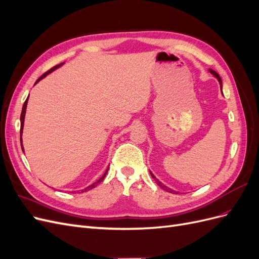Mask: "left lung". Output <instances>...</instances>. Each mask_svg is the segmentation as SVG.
<instances>
[{
  "mask_svg": "<svg viewBox=\"0 0 259 259\" xmlns=\"http://www.w3.org/2000/svg\"><path fill=\"white\" fill-rule=\"evenodd\" d=\"M209 72H210L211 74H213V75H215V76L217 77V80L219 81V84H221V88H223V84H222V79H221V76H219V74H218L217 72H215V71H214V70H210V69H209ZM150 174H151L152 178H154V179H155V183H156V184H158V185H159V186H160V187L162 188V189H164V190H166L167 192H170V193H176V192H175L174 190H171V189H169V188H167L166 186H164V185H163V184H162L161 182H159V180H158V179H156V178L154 177V175H153V174L151 173V171H150Z\"/></svg>",
  "mask_w": 259,
  "mask_h": 259,
  "instance_id": "1",
  "label": "left lung"
}]
</instances>
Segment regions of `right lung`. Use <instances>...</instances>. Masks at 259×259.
<instances>
[{
    "instance_id": "add662e5",
    "label": "right lung",
    "mask_w": 259,
    "mask_h": 259,
    "mask_svg": "<svg viewBox=\"0 0 259 259\" xmlns=\"http://www.w3.org/2000/svg\"><path fill=\"white\" fill-rule=\"evenodd\" d=\"M62 64H59V65H57V66H55V67H53L52 69H50L48 72H45L44 74H42L40 77H38V79L36 80V82H35V84L38 82V81H41L43 77H45L46 75H48L49 73H51L52 71H54L55 69H57V68H59L60 66H61ZM27 104H28V98L26 99V101H25V104H23V106H22V111H21V115H20V143H21V149L23 150V147H22V139H21V135H22V130H23V122H25V115H26V109H27ZM107 171H108V169L106 170V173L101 176L96 183H94L93 185H91V186H89L88 188H85L84 190H82V192H84V191H88V190H91V189H93V188H95L99 183H101L104 180V178H105V176L107 175Z\"/></svg>"
}]
</instances>
